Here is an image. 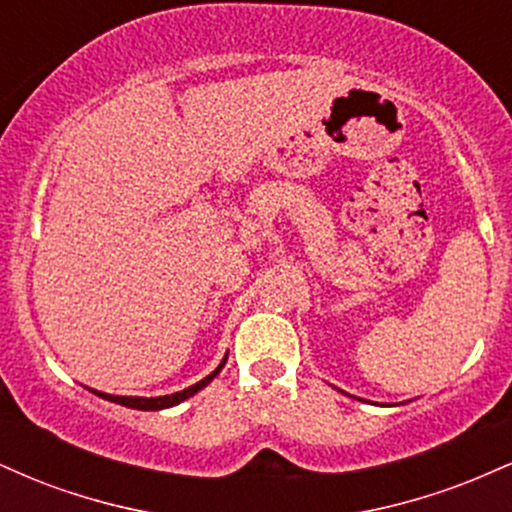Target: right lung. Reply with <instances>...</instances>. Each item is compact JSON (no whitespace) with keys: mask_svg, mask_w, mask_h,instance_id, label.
<instances>
[{"mask_svg":"<svg viewBox=\"0 0 512 512\" xmlns=\"http://www.w3.org/2000/svg\"><path fill=\"white\" fill-rule=\"evenodd\" d=\"M226 358H228V354L223 356V361L219 363V366H216L214 373H209V375H207V378H204V380H199V383H195V385L185 387V390H180V392H173V395H163V397H120V395H108V392H101V390H91V387H88V390H91L93 395H98V397L108 399V402L122 404V407H129V409H139V411H158V409H170V407H175V404L185 402L187 397L197 395L199 390H204V387H207V385L211 383V380H214L216 375L221 373V368L226 366Z\"/></svg>","mask_w":512,"mask_h":512,"instance_id":"add662e5","label":"right lung"}]
</instances>
